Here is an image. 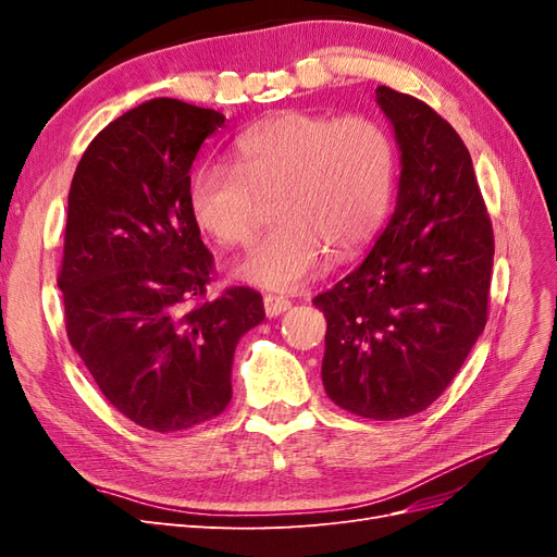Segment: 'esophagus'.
I'll use <instances>...</instances> for the list:
<instances>
[{
    "mask_svg": "<svg viewBox=\"0 0 557 557\" xmlns=\"http://www.w3.org/2000/svg\"><path fill=\"white\" fill-rule=\"evenodd\" d=\"M290 309V301L278 295H264V313L267 318H276Z\"/></svg>",
    "mask_w": 557,
    "mask_h": 557,
    "instance_id": "1",
    "label": "esophagus"
}]
</instances>
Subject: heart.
<instances>
[{
	"label": "heart",
	"mask_w": 557,
	"mask_h": 557,
	"mask_svg": "<svg viewBox=\"0 0 557 557\" xmlns=\"http://www.w3.org/2000/svg\"><path fill=\"white\" fill-rule=\"evenodd\" d=\"M232 158L199 166L188 207L218 244L246 246L274 201L278 223L232 269L258 288H301L327 252L352 256L391 211L397 148L376 117L288 111L239 134Z\"/></svg>",
	"instance_id": "1"
}]
</instances>
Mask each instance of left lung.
<instances>
[{
	"instance_id": "1",
	"label": "left lung",
	"mask_w": 557,
	"mask_h": 557,
	"mask_svg": "<svg viewBox=\"0 0 557 557\" xmlns=\"http://www.w3.org/2000/svg\"><path fill=\"white\" fill-rule=\"evenodd\" d=\"M376 104L401 153L397 205L362 264L313 305L327 320V397L397 420L446 391L483 332L495 239L458 132L393 88Z\"/></svg>"
}]
</instances>
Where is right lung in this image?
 Segmentation results:
<instances>
[{"instance_id":"obj_1","label":"right lung","mask_w":557,"mask_h":557,"mask_svg":"<svg viewBox=\"0 0 557 557\" xmlns=\"http://www.w3.org/2000/svg\"><path fill=\"white\" fill-rule=\"evenodd\" d=\"M223 125L213 109L150 99L97 134L70 188L66 336L113 407L153 432L225 411L234 348L264 320L250 288L201 301L213 256L190 215V166Z\"/></svg>"}]
</instances>
